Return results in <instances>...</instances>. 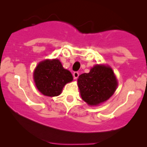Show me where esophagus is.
Returning <instances> with one entry per match:
<instances>
[{
	"label": "esophagus",
	"instance_id": "obj_1",
	"mask_svg": "<svg viewBox=\"0 0 147 147\" xmlns=\"http://www.w3.org/2000/svg\"><path fill=\"white\" fill-rule=\"evenodd\" d=\"M79 75V73L78 72H74V73H73V77H74V79H77V78H78Z\"/></svg>",
	"mask_w": 147,
	"mask_h": 147
}]
</instances>
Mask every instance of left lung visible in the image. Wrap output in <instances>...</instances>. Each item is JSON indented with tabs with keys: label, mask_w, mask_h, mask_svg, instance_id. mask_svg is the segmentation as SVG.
Here are the masks:
<instances>
[{
	"label": "left lung",
	"mask_w": 147,
	"mask_h": 147,
	"mask_svg": "<svg viewBox=\"0 0 147 147\" xmlns=\"http://www.w3.org/2000/svg\"><path fill=\"white\" fill-rule=\"evenodd\" d=\"M77 84L84 102L90 106H97L113 95L117 81L111 67L96 65L89 73L79 75Z\"/></svg>",
	"instance_id": "1"
}]
</instances>
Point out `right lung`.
Here are the masks:
<instances>
[{
    "instance_id": "add662e5",
    "label": "right lung",
    "mask_w": 147,
    "mask_h": 147,
    "mask_svg": "<svg viewBox=\"0 0 147 147\" xmlns=\"http://www.w3.org/2000/svg\"><path fill=\"white\" fill-rule=\"evenodd\" d=\"M72 79L71 72L64 69L57 59L40 62L34 71V80L37 89L48 97L59 95L64 86Z\"/></svg>"
}]
</instances>
